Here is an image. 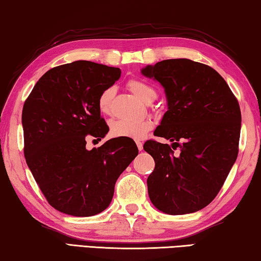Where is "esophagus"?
<instances>
[{"label": "esophagus", "instance_id": "esophagus-1", "mask_svg": "<svg viewBox=\"0 0 261 261\" xmlns=\"http://www.w3.org/2000/svg\"><path fill=\"white\" fill-rule=\"evenodd\" d=\"M137 147H138L139 151H142L143 150V143L142 142H137Z\"/></svg>", "mask_w": 261, "mask_h": 261}]
</instances>
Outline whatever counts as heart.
Instances as JSON below:
<instances>
[{
    "mask_svg": "<svg viewBox=\"0 0 261 261\" xmlns=\"http://www.w3.org/2000/svg\"><path fill=\"white\" fill-rule=\"evenodd\" d=\"M127 87L137 96L140 101L147 102L155 98V90L148 82L139 79H132L127 82ZM114 96V88L108 87L100 94L97 100L98 110L103 115L110 113L111 101ZM151 127V122L148 121H132V119H118L111 124L110 132L115 137L142 139L146 136L147 131Z\"/></svg>",
    "mask_w": 261,
    "mask_h": 261,
    "instance_id": "b5f03b06",
    "label": "heart"
}]
</instances>
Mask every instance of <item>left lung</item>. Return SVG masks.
<instances>
[{
    "instance_id": "1",
    "label": "left lung",
    "mask_w": 261,
    "mask_h": 261,
    "mask_svg": "<svg viewBox=\"0 0 261 261\" xmlns=\"http://www.w3.org/2000/svg\"><path fill=\"white\" fill-rule=\"evenodd\" d=\"M140 72L164 87L167 111L154 135L172 143L144 144L155 163L147 177L148 196L165 214L198 212L216 197L237 159V98L214 68L189 59L163 60Z\"/></svg>"
}]
</instances>
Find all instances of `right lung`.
<instances>
[{"label": "right lung", "instance_id": "obj_1", "mask_svg": "<svg viewBox=\"0 0 261 261\" xmlns=\"http://www.w3.org/2000/svg\"><path fill=\"white\" fill-rule=\"evenodd\" d=\"M121 77L117 67L77 60L41 76L23 107L24 155L44 196L58 212L88 217L108 208L115 184L138 148L113 138L87 150L86 139L106 137L100 94Z\"/></svg>", "mask_w": 261, "mask_h": 261}]
</instances>
